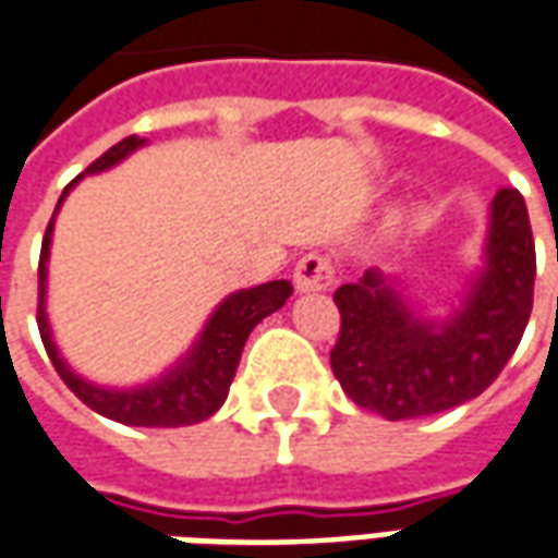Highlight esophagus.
<instances>
[{"mask_svg": "<svg viewBox=\"0 0 558 558\" xmlns=\"http://www.w3.org/2000/svg\"><path fill=\"white\" fill-rule=\"evenodd\" d=\"M292 283L299 292H323L335 283V268L323 254H307L295 263Z\"/></svg>", "mask_w": 558, "mask_h": 558, "instance_id": "esophagus-1", "label": "esophagus"}]
</instances>
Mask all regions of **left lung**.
I'll list each match as a JSON object with an SVG mask.
<instances>
[{
	"label": "left lung",
	"instance_id": "left-lung-1",
	"mask_svg": "<svg viewBox=\"0 0 558 558\" xmlns=\"http://www.w3.org/2000/svg\"><path fill=\"white\" fill-rule=\"evenodd\" d=\"M535 287V242L523 196L502 187L487 211L481 266L457 302L433 314L407 283L367 268L335 292L340 338L331 371L364 410L388 421L421 418L478 398L526 331Z\"/></svg>",
	"mask_w": 558,
	"mask_h": 558
}]
</instances>
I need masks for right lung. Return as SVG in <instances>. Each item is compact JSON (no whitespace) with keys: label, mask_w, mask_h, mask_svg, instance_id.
Returning <instances> with one entry per match:
<instances>
[{"label":"right lung","mask_w":558,"mask_h":558,"mask_svg":"<svg viewBox=\"0 0 558 558\" xmlns=\"http://www.w3.org/2000/svg\"><path fill=\"white\" fill-rule=\"evenodd\" d=\"M143 146H146V140L137 137V134L125 137L122 143H116L110 151H104L101 158L95 160L83 175H98V172L113 170ZM83 175H77L62 191L53 220L44 232L41 266H38V328H41L44 350L50 355L59 376L65 379V386L89 410H95L104 418L131 424V427H187V424H199V421L211 418L230 395L244 340L251 338V331L268 314H275L287 304V299L292 295V283L290 280H268V283H259V287L230 292L208 314V319L203 323V331L196 335L187 352H182L170 367H163L158 376H151L146 383L125 388L92 383L89 376L77 374L68 364V359L62 355L53 338L50 316H47V275H50V247H53L56 218H59V208L65 203V196L71 194V187Z\"/></svg>","instance_id":"add662e5"}]
</instances>
